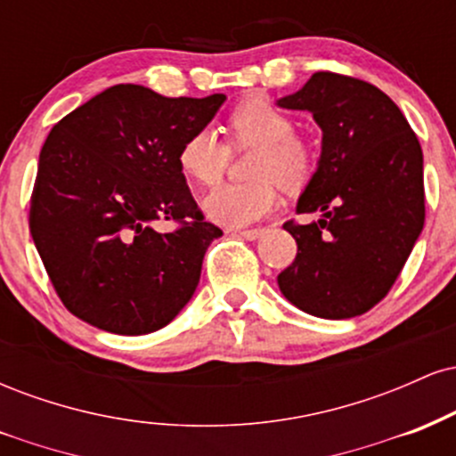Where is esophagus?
<instances>
[{"instance_id":"obj_1","label":"esophagus","mask_w":456,"mask_h":456,"mask_svg":"<svg viewBox=\"0 0 456 456\" xmlns=\"http://www.w3.org/2000/svg\"><path fill=\"white\" fill-rule=\"evenodd\" d=\"M240 235H242L244 240H250V242H253V240H259L261 235H264V229H244V232H240Z\"/></svg>"}]
</instances>
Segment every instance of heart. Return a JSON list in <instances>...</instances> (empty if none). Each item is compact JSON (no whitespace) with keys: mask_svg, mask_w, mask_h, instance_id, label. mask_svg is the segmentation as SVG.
<instances>
[{"mask_svg":"<svg viewBox=\"0 0 456 456\" xmlns=\"http://www.w3.org/2000/svg\"><path fill=\"white\" fill-rule=\"evenodd\" d=\"M229 133L238 148H255L248 184L216 186L203 199L212 221L244 227L268 216L279 203L276 184L300 191L311 180L315 156L311 145L296 137V122L264 98H250L229 118ZM229 159V148L210 128L195 130L182 143L180 169L199 184H216Z\"/></svg>","mask_w":456,"mask_h":456,"instance_id":"heart-1","label":"heart"}]
</instances>
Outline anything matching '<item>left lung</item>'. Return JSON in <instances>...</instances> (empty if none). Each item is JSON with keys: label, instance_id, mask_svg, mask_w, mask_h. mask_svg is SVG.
<instances>
[{"label": "left lung", "instance_id": "left-lung-1", "mask_svg": "<svg viewBox=\"0 0 456 456\" xmlns=\"http://www.w3.org/2000/svg\"><path fill=\"white\" fill-rule=\"evenodd\" d=\"M308 111L322 128V154L297 214L285 223L296 261L279 274L291 305L323 319L362 315L388 294L425 224L422 150L401 109L370 83L315 72L276 101Z\"/></svg>", "mask_w": 456, "mask_h": 456}]
</instances>
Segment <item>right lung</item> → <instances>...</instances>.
Instances as JSON below:
<instances>
[{
  "label": "right lung",
  "instance_id": "add662e5",
  "mask_svg": "<svg viewBox=\"0 0 456 456\" xmlns=\"http://www.w3.org/2000/svg\"><path fill=\"white\" fill-rule=\"evenodd\" d=\"M227 101L119 83L55 124L38 160L29 232L72 315L113 334L156 332L199 285L223 232L203 221L177 154ZM165 217L181 227L159 234Z\"/></svg>",
  "mask_w": 456,
  "mask_h": 456
}]
</instances>
